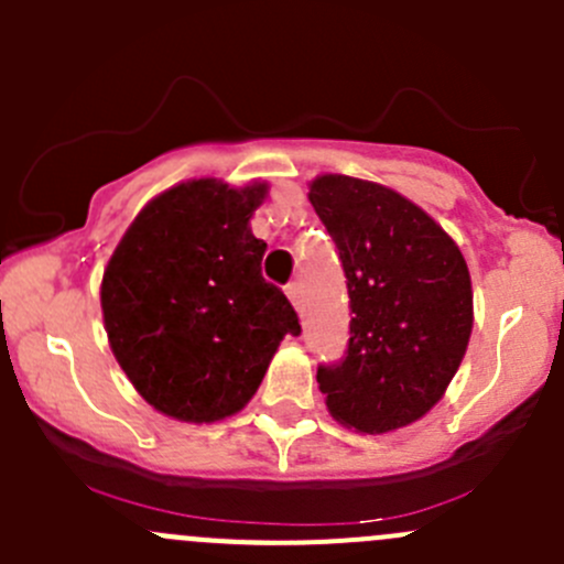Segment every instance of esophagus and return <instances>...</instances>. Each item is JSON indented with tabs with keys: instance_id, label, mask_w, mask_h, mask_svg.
I'll list each match as a JSON object with an SVG mask.
<instances>
[{
	"instance_id": "esophagus-1",
	"label": "esophagus",
	"mask_w": 564,
	"mask_h": 564,
	"mask_svg": "<svg viewBox=\"0 0 564 564\" xmlns=\"http://www.w3.org/2000/svg\"><path fill=\"white\" fill-rule=\"evenodd\" d=\"M286 297L292 300L294 308L300 311V305H303V283H297V281L289 283V286H286Z\"/></svg>"
}]
</instances>
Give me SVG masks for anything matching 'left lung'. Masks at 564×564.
Instances as JSON below:
<instances>
[{
  "instance_id": "8db88e82",
  "label": "left lung",
  "mask_w": 564,
  "mask_h": 564,
  "mask_svg": "<svg viewBox=\"0 0 564 564\" xmlns=\"http://www.w3.org/2000/svg\"><path fill=\"white\" fill-rule=\"evenodd\" d=\"M308 198L344 261L349 349L316 371L327 412L357 434H390L431 412L469 346L464 253L425 209L379 182L318 174Z\"/></svg>"
}]
</instances>
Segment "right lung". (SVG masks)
<instances>
[{
    "label": "right lung",
    "instance_id": "right-lung-1",
    "mask_svg": "<svg viewBox=\"0 0 564 564\" xmlns=\"http://www.w3.org/2000/svg\"><path fill=\"white\" fill-rule=\"evenodd\" d=\"M267 193L261 180L180 182L141 207L108 259V346L166 417L202 425L237 414L281 340L300 335L292 303L261 278L267 242L250 231Z\"/></svg>",
    "mask_w": 564,
    "mask_h": 564
}]
</instances>
